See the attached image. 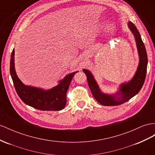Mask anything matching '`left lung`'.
I'll return each instance as SVG.
<instances>
[{
	"label": "left lung",
	"mask_w": 155,
	"mask_h": 155,
	"mask_svg": "<svg viewBox=\"0 0 155 155\" xmlns=\"http://www.w3.org/2000/svg\"><path fill=\"white\" fill-rule=\"evenodd\" d=\"M128 27L136 38L138 53L140 55V63L136 73L132 80L126 84L124 83L120 86V94H117V95L120 94V97L117 99V97L114 96H110L101 93L92 74L89 71L83 69L87 77V81L93 97L102 105L114 106L124 104L125 102L129 101L131 98L136 96L140 92L144 84L148 63L147 54L144 43L142 41L140 34L136 27L131 21L128 23Z\"/></svg>",
	"instance_id": "1"
}]
</instances>
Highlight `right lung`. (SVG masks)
Listing matches in <instances>:
<instances>
[{"label":"right lung","instance_id":"add662e5","mask_svg":"<svg viewBox=\"0 0 155 155\" xmlns=\"http://www.w3.org/2000/svg\"><path fill=\"white\" fill-rule=\"evenodd\" d=\"M10 72L15 89L21 100L25 104L41 110H60L65 107L67 90L73 77L77 73L67 75L58 86L47 91L27 86L23 84L15 73L14 49L11 54Z\"/></svg>","mask_w":155,"mask_h":155}]
</instances>
